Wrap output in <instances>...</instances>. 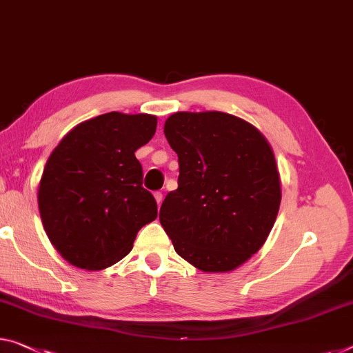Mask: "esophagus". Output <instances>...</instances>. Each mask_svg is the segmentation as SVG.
Listing matches in <instances>:
<instances>
[{"instance_id": "obj_1", "label": "esophagus", "mask_w": 353, "mask_h": 353, "mask_svg": "<svg viewBox=\"0 0 353 353\" xmlns=\"http://www.w3.org/2000/svg\"><path fill=\"white\" fill-rule=\"evenodd\" d=\"M154 199H156V202H158V205H161L162 200H164V194H162V192H154Z\"/></svg>"}]
</instances>
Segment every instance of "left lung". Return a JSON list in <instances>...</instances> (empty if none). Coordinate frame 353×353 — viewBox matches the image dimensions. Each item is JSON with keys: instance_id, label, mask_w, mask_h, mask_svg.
Returning <instances> with one entry per match:
<instances>
[{"instance_id": "8db88e82", "label": "left lung", "mask_w": 353, "mask_h": 353, "mask_svg": "<svg viewBox=\"0 0 353 353\" xmlns=\"http://www.w3.org/2000/svg\"><path fill=\"white\" fill-rule=\"evenodd\" d=\"M164 134L180 176L162 202L161 225L195 268L235 270L263 246L278 216L273 150L252 124L224 112H176Z\"/></svg>"}]
</instances>
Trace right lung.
I'll use <instances>...</instances> for the list:
<instances>
[{
  "label": "right lung",
  "instance_id": "obj_1",
  "mask_svg": "<svg viewBox=\"0 0 353 353\" xmlns=\"http://www.w3.org/2000/svg\"><path fill=\"white\" fill-rule=\"evenodd\" d=\"M156 126L158 118L146 113H104L77 124L52 151L37 203L48 240L74 267L117 263L131 252L137 232L158 216L135 158Z\"/></svg>",
  "mask_w": 353,
  "mask_h": 353
}]
</instances>
